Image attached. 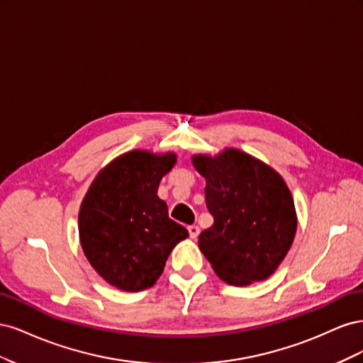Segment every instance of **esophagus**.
I'll list each match as a JSON object with an SVG mask.
<instances>
[{"mask_svg": "<svg viewBox=\"0 0 363 363\" xmlns=\"http://www.w3.org/2000/svg\"><path fill=\"white\" fill-rule=\"evenodd\" d=\"M188 232H189L191 239H196V236L200 235V227L199 225H189L188 227Z\"/></svg>", "mask_w": 363, "mask_h": 363, "instance_id": "esophagus-1", "label": "esophagus"}]
</instances>
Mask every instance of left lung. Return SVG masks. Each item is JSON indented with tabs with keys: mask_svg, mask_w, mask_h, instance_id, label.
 <instances>
[{
	"mask_svg": "<svg viewBox=\"0 0 363 363\" xmlns=\"http://www.w3.org/2000/svg\"><path fill=\"white\" fill-rule=\"evenodd\" d=\"M192 164L206 179V206L213 216L199 247L216 276L233 286L272 276L288 255L298 221L286 182L238 148L194 155Z\"/></svg>",
	"mask_w": 363,
	"mask_h": 363,
	"instance_id": "left-lung-1",
	"label": "left lung"
}]
</instances>
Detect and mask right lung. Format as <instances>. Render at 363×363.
<instances>
[{
    "instance_id": "1",
    "label": "right lung",
    "mask_w": 363,
    "mask_h": 363,
    "mask_svg": "<svg viewBox=\"0 0 363 363\" xmlns=\"http://www.w3.org/2000/svg\"><path fill=\"white\" fill-rule=\"evenodd\" d=\"M177 155L131 150L96 174L79 212V236L98 276L125 292L151 288L172 248L189 236L159 199Z\"/></svg>"
}]
</instances>
